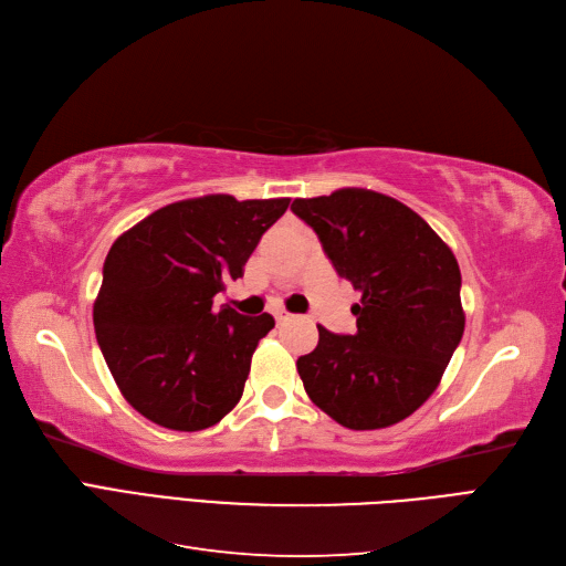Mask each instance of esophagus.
Here are the masks:
<instances>
[{"label":"esophagus","instance_id":"34e87169","mask_svg":"<svg viewBox=\"0 0 566 566\" xmlns=\"http://www.w3.org/2000/svg\"><path fill=\"white\" fill-rule=\"evenodd\" d=\"M290 318H293V316H290V314H287V312H276V323H279V325H283V323H287V321H290Z\"/></svg>","mask_w":566,"mask_h":566}]
</instances>
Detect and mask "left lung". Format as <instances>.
I'll list each match as a JSON object with an SVG mask.
<instances>
[{"label":"left lung","instance_id":"obj_1","mask_svg":"<svg viewBox=\"0 0 566 566\" xmlns=\"http://www.w3.org/2000/svg\"><path fill=\"white\" fill-rule=\"evenodd\" d=\"M342 279L361 293L354 335L318 325L297 358L310 399L349 430H382L432 397L465 331L451 248L403 202L368 188L297 198Z\"/></svg>","mask_w":566,"mask_h":566}]
</instances>
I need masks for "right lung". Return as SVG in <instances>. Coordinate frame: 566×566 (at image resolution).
I'll list each match as a JSON object with an SVG mask.
<instances>
[{
	"instance_id": "add662e5",
	"label": "right lung",
	"mask_w": 566,
	"mask_h": 566,
	"mask_svg": "<svg viewBox=\"0 0 566 566\" xmlns=\"http://www.w3.org/2000/svg\"><path fill=\"white\" fill-rule=\"evenodd\" d=\"M290 198H188L156 210L113 243L94 302V331L115 385L167 430H208L241 401L252 354L273 316L214 306L224 283Z\"/></svg>"
}]
</instances>
